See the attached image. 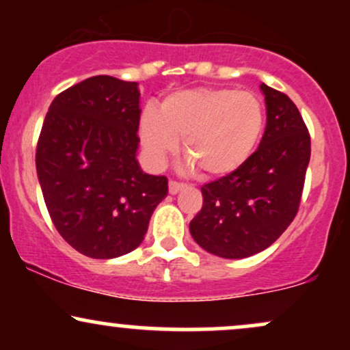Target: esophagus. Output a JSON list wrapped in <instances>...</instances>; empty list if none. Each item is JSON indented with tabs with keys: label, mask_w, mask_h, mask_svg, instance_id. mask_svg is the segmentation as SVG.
Here are the masks:
<instances>
[{
	"label": "esophagus",
	"mask_w": 350,
	"mask_h": 350,
	"mask_svg": "<svg viewBox=\"0 0 350 350\" xmlns=\"http://www.w3.org/2000/svg\"><path fill=\"white\" fill-rule=\"evenodd\" d=\"M184 187L183 183H178V180H170V194H178L180 189Z\"/></svg>",
	"instance_id": "1"
}]
</instances>
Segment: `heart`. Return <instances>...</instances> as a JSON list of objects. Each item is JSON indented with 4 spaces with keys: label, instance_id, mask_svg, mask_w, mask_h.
<instances>
[{
    "label": "heart",
    "instance_id": "b5f03b06",
    "mask_svg": "<svg viewBox=\"0 0 350 350\" xmlns=\"http://www.w3.org/2000/svg\"><path fill=\"white\" fill-rule=\"evenodd\" d=\"M265 111L256 95L234 88H191L167 95L158 111L139 118V139L152 166L178 150L200 178H222L242 167L258 144Z\"/></svg>",
    "mask_w": 350,
    "mask_h": 350
}]
</instances>
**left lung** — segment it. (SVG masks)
I'll return each instance as SVG.
<instances>
[{
	"label": "left lung",
	"mask_w": 350,
	"mask_h": 350,
	"mask_svg": "<svg viewBox=\"0 0 350 350\" xmlns=\"http://www.w3.org/2000/svg\"><path fill=\"white\" fill-rule=\"evenodd\" d=\"M267 128L258 150L232 174L204 184L202 208L189 224L192 239L222 258L263 252L296 217L311 158V138L288 95L260 85Z\"/></svg>",
	"instance_id": "8db88e82"
}]
</instances>
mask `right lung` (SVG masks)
<instances>
[{"label": "right lung", "mask_w": 350, "mask_h": 350, "mask_svg": "<svg viewBox=\"0 0 350 350\" xmlns=\"http://www.w3.org/2000/svg\"><path fill=\"white\" fill-rule=\"evenodd\" d=\"M136 82L95 75L52 100L36 150L44 202L62 239L90 258L135 250L167 179L142 171Z\"/></svg>", "instance_id": "1"}]
</instances>
